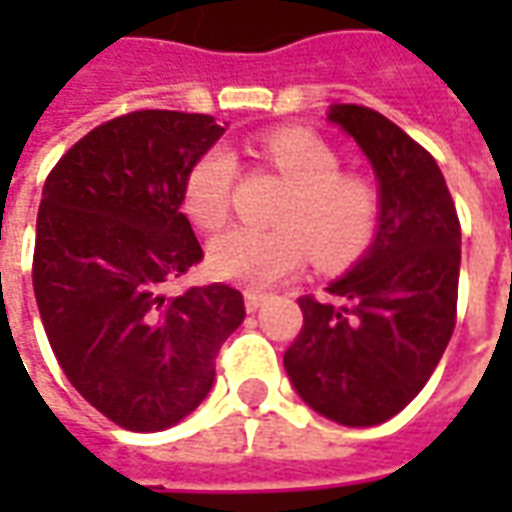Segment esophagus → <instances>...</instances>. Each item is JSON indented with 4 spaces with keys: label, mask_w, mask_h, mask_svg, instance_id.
<instances>
[{
    "label": "esophagus",
    "mask_w": 512,
    "mask_h": 512,
    "mask_svg": "<svg viewBox=\"0 0 512 512\" xmlns=\"http://www.w3.org/2000/svg\"><path fill=\"white\" fill-rule=\"evenodd\" d=\"M263 301H266V296H263V293H257V290H246L244 293L246 312H257L260 307H263Z\"/></svg>",
    "instance_id": "34e87169"
}]
</instances>
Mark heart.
Returning <instances> with one entry per match:
<instances>
[{"label": "heart", "mask_w": 512, "mask_h": 512, "mask_svg": "<svg viewBox=\"0 0 512 512\" xmlns=\"http://www.w3.org/2000/svg\"><path fill=\"white\" fill-rule=\"evenodd\" d=\"M260 158L290 183L277 208L279 227H233L208 249L219 279L249 290H268L293 277L315 252L323 266H340L365 249L378 227L381 200L373 183L340 172V156L321 136L285 128L263 136ZM238 158L230 147H208L183 178V208L200 230H219L230 219Z\"/></svg>", "instance_id": "1"}]
</instances>
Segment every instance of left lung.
Returning a JSON list of instances; mask_svg holds the SVG:
<instances>
[{
  "label": "left lung",
  "mask_w": 512,
  "mask_h": 512,
  "mask_svg": "<svg viewBox=\"0 0 512 512\" xmlns=\"http://www.w3.org/2000/svg\"><path fill=\"white\" fill-rule=\"evenodd\" d=\"M381 183L370 252L326 288L301 296L304 323L285 351L301 400L323 417L370 428L428 384L458 315L461 222L436 158L376 109L337 104Z\"/></svg>",
  "instance_id": "left-lung-1"
}]
</instances>
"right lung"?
<instances>
[{"mask_svg": "<svg viewBox=\"0 0 512 512\" xmlns=\"http://www.w3.org/2000/svg\"><path fill=\"white\" fill-rule=\"evenodd\" d=\"M222 134L211 115L128 112L84 134L43 186L40 321L76 392L120 428L150 433L191 414L244 321L241 290L222 282L164 293L202 260L183 178Z\"/></svg>", "mask_w": 512, "mask_h": 512, "instance_id": "obj_1", "label": "right lung"}]
</instances>
